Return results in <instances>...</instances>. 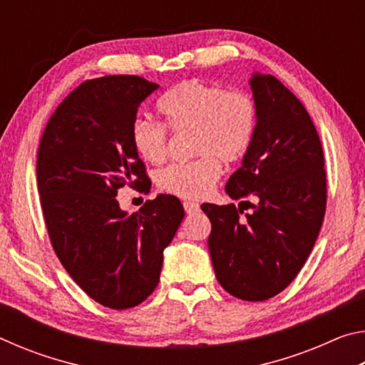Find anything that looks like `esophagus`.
Listing matches in <instances>:
<instances>
[{
    "instance_id": "1",
    "label": "esophagus",
    "mask_w": 365,
    "mask_h": 365,
    "mask_svg": "<svg viewBox=\"0 0 365 365\" xmlns=\"http://www.w3.org/2000/svg\"><path fill=\"white\" fill-rule=\"evenodd\" d=\"M183 207H185V212H187V214L200 212V205H197V202H195V201H185Z\"/></svg>"
}]
</instances>
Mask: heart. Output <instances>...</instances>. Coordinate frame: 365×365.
Listing matches in <instances>:
<instances>
[{
    "label": "heart",
    "mask_w": 365,
    "mask_h": 365,
    "mask_svg": "<svg viewBox=\"0 0 365 365\" xmlns=\"http://www.w3.org/2000/svg\"><path fill=\"white\" fill-rule=\"evenodd\" d=\"M158 110L174 133L191 132L195 160L170 164L158 174V185L182 197H202L222 174L220 160L242 159L252 143L257 123L256 101L245 91H227L219 85L187 80L160 98ZM158 122L137 119L132 145L150 164L164 163L169 154L168 130Z\"/></svg>",
    "instance_id": "1"
}]
</instances>
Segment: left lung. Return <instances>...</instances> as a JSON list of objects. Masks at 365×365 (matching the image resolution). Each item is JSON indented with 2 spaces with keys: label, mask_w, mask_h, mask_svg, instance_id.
Returning <instances> with one entry per match:
<instances>
[{
  "label": "left lung",
  "mask_w": 365,
  "mask_h": 365,
  "mask_svg": "<svg viewBox=\"0 0 365 365\" xmlns=\"http://www.w3.org/2000/svg\"><path fill=\"white\" fill-rule=\"evenodd\" d=\"M257 108L252 143L228 178L232 200L256 196L243 214L235 205L201 206L211 220L209 251L225 292L265 301L283 292L304 265L327 205L324 151L301 101L267 73L250 78ZM243 202V201H242Z\"/></svg>",
  "instance_id": "obj_1"
}]
</instances>
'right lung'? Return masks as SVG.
<instances>
[{
	"instance_id": "obj_1",
	"label": "right lung",
	"mask_w": 365,
	"mask_h": 365,
	"mask_svg": "<svg viewBox=\"0 0 365 365\" xmlns=\"http://www.w3.org/2000/svg\"><path fill=\"white\" fill-rule=\"evenodd\" d=\"M159 85L109 76L77 86L54 110L40 141L36 182L49 240L73 282L110 309L138 306L158 287L183 220L180 200L158 195L128 214L119 188L151 187L132 145L140 104Z\"/></svg>"
}]
</instances>
